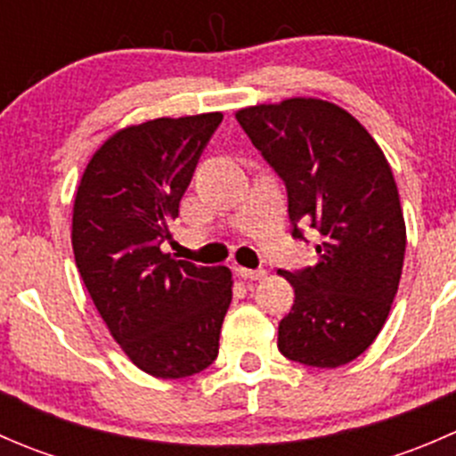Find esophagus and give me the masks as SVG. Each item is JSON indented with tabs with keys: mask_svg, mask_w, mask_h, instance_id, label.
<instances>
[{
	"mask_svg": "<svg viewBox=\"0 0 456 456\" xmlns=\"http://www.w3.org/2000/svg\"><path fill=\"white\" fill-rule=\"evenodd\" d=\"M236 271L242 280H262L266 275L265 269H245V266H238Z\"/></svg>",
	"mask_w": 456,
	"mask_h": 456,
	"instance_id": "esophagus-1",
	"label": "esophagus"
}]
</instances>
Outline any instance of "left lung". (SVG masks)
Masks as SVG:
<instances>
[{"label": "left lung", "mask_w": 456, "mask_h": 456, "mask_svg": "<svg viewBox=\"0 0 456 456\" xmlns=\"http://www.w3.org/2000/svg\"><path fill=\"white\" fill-rule=\"evenodd\" d=\"M287 187L291 236L320 232L315 266L280 271L296 291L278 326L284 357L338 369L375 342L390 314L406 254L397 183L355 117L322 99H287L236 112Z\"/></svg>", "instance_id": "obj_1"}]
</instances>
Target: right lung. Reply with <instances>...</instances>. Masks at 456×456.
Segmentation results:
<instances>
[{
    "instance_id": "add662e5",
    "label": "right lung",
    "mask_w": 456,
    "mask_h": 456,
    "mask_svg": "<svg viewBox=\"0 0 456 456\" xmlns=\"http://www.w3.org/2000/svg\"><path fill=\"white\" fill-rule=\"evenodd\" d=\"M220 112L118 130L87 163L72 211L77 269L112 338L141 370L183 379L218 357L232 271L160 251Z\"/></svg>"
}]
</instances>
